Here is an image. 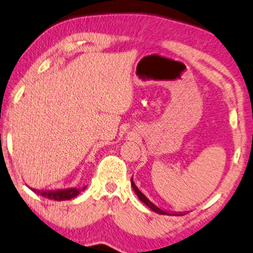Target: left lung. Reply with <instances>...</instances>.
<instances>
[{
  "label": "left lung",
  "mask_w": 253,
  "mask_h": 253,
  "mask_svg": "<svg viewBox=\"0 0 253 253\" xmlns=\"http://www.w3.org/2000/svg\"><path fill=\"white\" fill-rule=\"evenodd\" d=\"M130 185H132L133 190H134V192L136 193V196H138V198H139V199H140V200H141V202H142V203H144L146 206H148V208H150V209L152 210V211H153V212H156V213H159V214H166V215H172L171 213H169V212H166V211H163V210H160L159 208H158V206H156V205H154V204H153V203H152V202H150V199H148V198H147V197H146V196H145V194H144V193H142V192H141V191H140L138 187H136V185L134 184V181H133V178H132V179H130ZM175 215H180V214H179V213H178V214H175Z\"/></svg>",
  "instance_id": "obj_1"
}]
</instances>
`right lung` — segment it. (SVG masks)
<instances>
[{
  "label": "right lung",
  "mask_w": 253,
  "mask_h": 253,
  "mask_svg": "<svg viewBox=\"0 0 253 253\" xmlns=\"http://www.w3.org/2000/svg\"><path fill=\"white\" fill-rule=\"evenodd\" d=\"M84 187H71V188H63V190H35V188H32V191H34L36 194L39 196H42L47 199L50 200H57V202H61V200H69L72 198H75L79 193L84 191Z\"/></svg>",
  "instance_id": "obj_1"
}]
</instances>
